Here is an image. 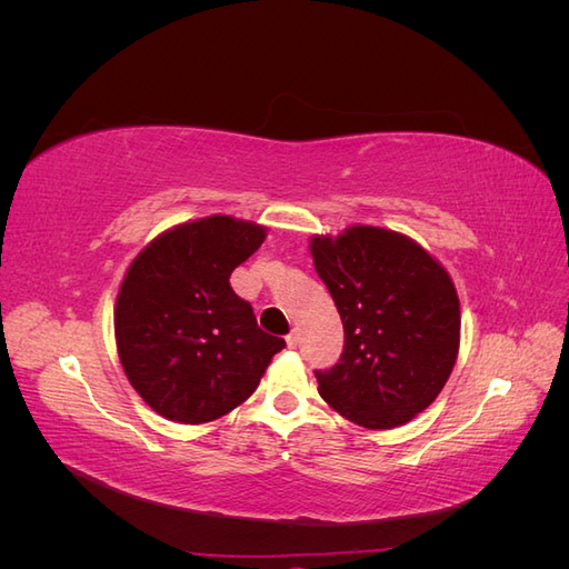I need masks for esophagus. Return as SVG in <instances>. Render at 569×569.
Listing matches in <instances>:
<instances>
[{
    "label": "esophagus",
    "instance_id": "obj_1",
    "mask_svg": "<svg viewBox=\"0 0 569 569\" xmlns=\"http://www.w3.org/2000/svg\"><path fill=\"white\" fill-rule=\"evenodd\" d=\"M287 347H289V349H297V347H299V330H291V332L287 335Z\"/></svg>",
    "mask_w": 569,
    "mask_h": 569
}]
</instances>
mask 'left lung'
Returning a JSON list of instances; mask_svg holds the SVG:
<instances>
[{
	"instance_id": "8db88e82",
	"label": "left lung",
	"mask_w": 569,
	"mask_h": 569,
	"mask_svg": "<svg viewBox=\"0 0 569 569\" xmlns=\"http://www.w3.org/2000/svg\"><path fill=\"white\" fill-rule=\"evenodd\" d=\"M316 272L343 325L341 360L316 372L322 401L366 429H393L432 406L460 349L458 291L416 239L351 226L313 234Z\"/></svg>"
}]
</instances>
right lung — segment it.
Listing matches in <instances>:
<instances>
[{"instance_id":"add662e5","label":"right lung","mask_w":569,"mask_h":569,"mask_svg":"<svg viewBox=\"0 0 569 569\" xmlns=\"http://www.w3.org/2000/svg\"><path fill=\"white\" fill-rule=\"evenodd\" d=\"M266 234L253 220L206 216L153 237L128 266L113 308L116 349L132 389L166 420L228 416L284 349L230 287Z\"/></svg>"}]
</instances>
